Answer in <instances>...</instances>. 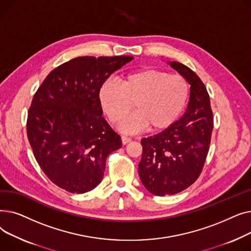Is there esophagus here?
<instances>
[{"instance_id":"34e87169","label":"esophagus","mask_w":251,"mask_h":251,"mask_svg":"<svg viewBox=\"0 0 251 251\" xmlns=\"http://www.w3.org/2000/svg\"><path fill=\"white\" fill-rule=\"evenodd\" d=\"M121 140H122V143H123V144H127V143H129V142L131 141L130 137H127V136H125V135H123V136L121 137Z\"/></svg>"}]
</instances>
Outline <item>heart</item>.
I'll list each match as a JSON object with an SVG mask.
<instances>
[{
    "label": "heart",
    "mask_w": 251,
    "mask_h": 251,
    "mask_svg": "<svg viewBox=\"0 0 251 251\" xmlns=\"http://www.w3.org/2000/svg\"><path fill=\"white\" fill-rule=\"evenodd\" d=\"M189 85L182 76L156 69L129 73L119 81H105L100 88V104L109 120L117 124L134 107L137 111L125 118L120 128L138 132L148 128L159 131L172 125L186 107Z\"/></svg>",
    "instance_id": "heart-1"
}]
</instances>
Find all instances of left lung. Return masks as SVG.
Wrapping results in <instances>:
<instances>
[{"mask_svg": "<svg viewBox=\"0 0 251 251\" xmlns=\"http://www.w3.org/2000/svg\"><path fill=\"white\" fill-rule=\"evenodd\" d=\"M190 85L187 109L162 132L142 138L140 180L151 193L173 195L188 188L201 173L214 127L207 90L187 66L168 61Z\"/></svg>", "mask_w": 251, "mask_h": 251, "instance_id": "8db88e82", "label": "left lung"}]
</instances>
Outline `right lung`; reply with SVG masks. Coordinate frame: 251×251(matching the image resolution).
I'll return each mask as SVG.
<instances>
[{"mask_svg":"<svg viewBox=\"0 0 251 251\" xmlns=\"http://www.w3.org/2000/svg\"><path fill=\"white\" fill-rule=\"evenodd\" d=\"M132 56L79 57L52 70L33 97L27 136L48 178L71 193L100 183L108 155L122 146L102 118L99 91Z\"/></svg>","mask_w":251,"mask_h":251,"instance_id":"add662e5","label":"right lung"}]
</instances>
